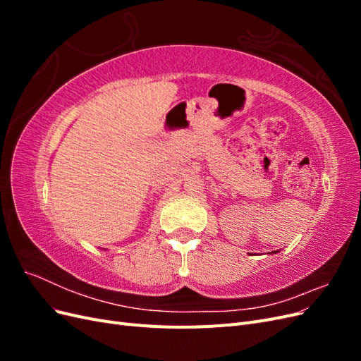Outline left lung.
Returning <instances> with one entry per match:
<instances>
[{
  "instance_id": "8db88e82",
  "label": "left lung",
  "mask_w": 361,
  "mask_h": 361,
  "mask_svg": "<svg viewBox=\"0 0 361 361\" xmlns=\"http://www.w3.org/2000/svg\"><path fill=\"white\" fill-rule=\"evenodd\" d=\"M274 253H277V251H274Z\"/></svg>"
}]
</instances>
